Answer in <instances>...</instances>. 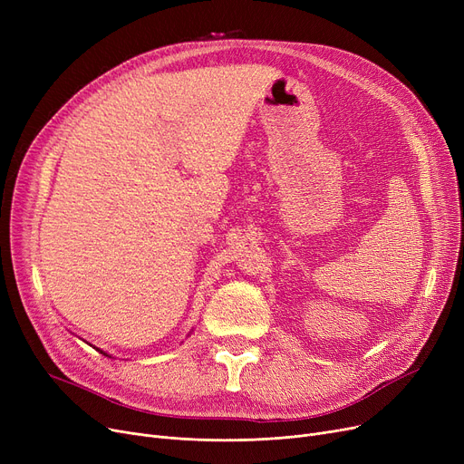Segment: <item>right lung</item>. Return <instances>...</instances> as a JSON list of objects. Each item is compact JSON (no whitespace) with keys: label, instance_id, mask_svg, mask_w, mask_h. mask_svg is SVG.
Wrapping results in <instances>:
<instances>
[{"label":"right lung","instance_id":"add662e5","mask_svg":"<svg viewBox=\"0 0 464 464\" xmlns=\"http://www.w3.org/2000/svg\"><path fill=\"white\" fill-rule=\"evenodd\" d=\"M102 353H103V355H107V353H105V352H102Z\"/></svg>","mask_w":464,"mask_h":464}]
</instances>
